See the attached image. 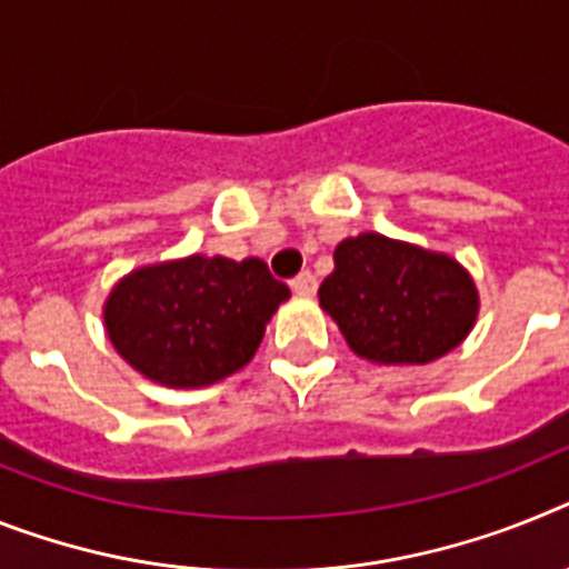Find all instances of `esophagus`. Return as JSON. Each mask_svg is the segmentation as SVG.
I'll return each instance as SVG.
<instances>
[{
    "instance_id": "obj_1",
    "label": "esophagus",
    "mask_w": 569,
    "mask_h": 569,
    "mask_svg": "<svg viewBox=\"0 0 569 569\" xmlns=\"http://www.w3.org/2000/svg\"><path fill=\"white\" fill-rule=\"evenodd\" d=\"M292 289L298 295H312L315 289H318V280H315L312 271H300V274L292 280Z\"/></svg>"
}]
</instances>
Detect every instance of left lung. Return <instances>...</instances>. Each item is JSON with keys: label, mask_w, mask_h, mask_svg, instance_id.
<instances>
[{"label": "left lung", "mask_w": 569, "mask_h": 569, "mask_svg": "<svg viewBox=\"0 0 569 569\" xmlns=\"http://www.w3.org/2000/svg\"><path fill=\"white\" fill-rule=\"evenodd\" d=\"M318 298L350 350L376 365L437 361L460 347L480 309L475 280L455 257L381 233L338 242Z\"/></svg>", "instance_id": "8db88e82"}]
</instances>
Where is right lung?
I'll list each match as a JSON object with an SVG mask.
<instances>
[{"label": "right lung", "mask_w": 569, "mask_h": 569, "mask_svg": "<svg viewBox=\"0 0 569 569\" xmlns=\"http://www.w3.org/2000/svg\"><path fill=\"white\" fill-rule=\"evenodd\" d=\"M289 286L257 257L190 254L130 271L103 303L118 356L164 388H208L254 358Z\"/></svg>", "instance_id": "1"}]
</instances>
